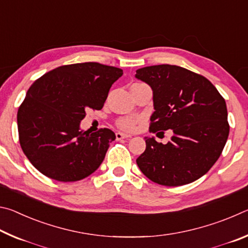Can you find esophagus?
<instances>
[{"mask_svg": "<svg viewBox=\"0 0 248 248\" xmlns=\"http://www.w3.org/2000/svg\"><path fill=\"white\" fill-rule=\"evenodd\" d=\"M128 138H131L130 134L123 133V132H117L116 133V139L117 140H123V139H128Z\"/></svg>", "mask_w": 248, "mask_h": 248, "instance_id": "34e87169", "label": "esophagus"}]
</instances>
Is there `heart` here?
Masks as SVG:
<instances>
[{
  "mask_svg": "<svg viewBox=\"0 0 248 248\" xmlns=\"http://www.w3.org/2000/svg\"><path fill=\"white\" fill-rule=\"evenodd\" d=\"M138 124V120L131 118V117H125V118L120 119L118 121V125L121 128L125 130V131H133L136 129Z\"/></svg>",
  "mask_w": 248,
  "mask_h": 248,
  "instance_id": "heart-1",
  "label": "heart"
}]
</instances>
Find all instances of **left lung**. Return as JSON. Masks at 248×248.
<instances>
[{"instance_id":"1","label":"left lung","mask_w":248,"mask_h":248,"mask_svg":"<svg viewBox=\"0 0 248 248\" xmlns=\"http://www.w3.org/2000/svg\"><path fill=\"white\" fill-rule=\"evenodd\" d=\"M136 78L153 92L152 132L170 129L166 144L145 137L137 158L142 173L163 186H183L203 176L217 161L230 127L224 98L202 75L182 66L161 64L137 70Z\"/></svg>"}]
</instances>
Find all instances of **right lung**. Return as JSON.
Masks as SVG:
<instances>
[{
	"label": "right lung",
	"instance_id": "1",
	"mask_svg": "<svg viewBox=\"0 0 248 248\" xmlns=\"http://www.w3.org/2000/svg\"><path fill=\"white\" fill-rule=\"evenodd\" d=\"M123 74L115 66L85 62L59 66L29 87L17 112L19 143L41 174L77 182L98 169L116 134L106 128L90 133L79 124L87 109L103 108Z\"/></svg>",
	"mask_w": 248,
	"mask_h": 248
}]
</instances>
